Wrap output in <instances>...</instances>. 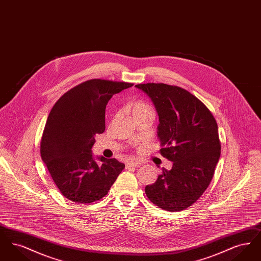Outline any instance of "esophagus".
<instances>
[{"mask_svg":"<svg viewBox=\"0 0 261 261\" xmlns=\"http://www.w3.org/2000/svg\"><path fill=\"white\" fill-rule=\"evenodd\" d=\"M141 166V162H136V161H132V162H126V168H131V167H140Z\"/></svg>","mask_w":261,"mask_h":261,"instance_id":"obj_1","label":"esophagus"}]
</instances>
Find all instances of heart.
Returning a JSON list of instances; mask_svg holds the SVG:
<instances>
[{"instance_id": "obj_1", "label": "heart", "mask_w": 261, "mask_h": 261, "mask_svg": "<svg viewBox=\"0 0 261 261\" xmlns=\"http://www.w3.org/2000/svg\"><path fill=\"white\" fill-rule=\"evenodd\" d=\"M129 111L134 118L137 116H140V115H144V114L153 115V112H152V109L150 108V106L144 101H141V100H136V101H133L132 103H130Z\"/></svg>"}]
</instances>
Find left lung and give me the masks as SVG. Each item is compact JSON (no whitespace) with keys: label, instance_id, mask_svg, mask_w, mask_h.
I'll return each mask as SVG.
<instances>
[{"label":"left lung","instance_id":"1","mask_svg":"<svg viewBox=\"0 0 261 261\" xmlns=\"http://www.w3.org/2000/svg\"><path fill=\"white\" fill-rule=\"evenodd\" d=\"M152 100L160 118L162 156L173 162L145 189L149 200L167 211L186 210L210 185L220 158L218 126L205 105L183 88L138 84Z\"/></svg>","mask_w":261,"mask_h":261}]
</instances>
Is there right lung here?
Segmentation results:
<instances>
[{"mask_svg":"<svg viewBox=\"0 0 261 261\" xmlns=\"http://www.w3.org/2000/svg\"><path fill=\"white\" fill-rule=\"evenodd\" d=\"M132 83L102 79L85 81L67 91L53 107L41 139V158L62 195L76 203L105 197L124 163L115 159L95 161L96 134L106 129V106Z\"/></svg>","mask_w":261,"mask_h":261,"instance_id":"obj_1","label":"right lung"}]
</instances>
